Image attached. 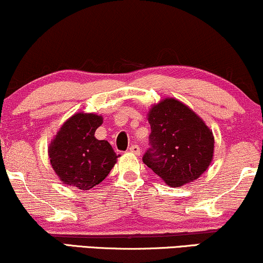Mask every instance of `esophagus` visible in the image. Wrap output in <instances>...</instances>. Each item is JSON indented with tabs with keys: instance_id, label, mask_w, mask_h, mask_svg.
I'll return each mask as SVG.
<instances>
[{
	"instance_id": "obj_1",
	"label": "esophagus",
	"mask_w": 263,
	"mask_h": 263,
	"mask_svg": "<svg viewBox=\"0 0 263 263\" xmlns=\"http://www.w3.org/2000/svg\"><path fill=\"white\" fill-rule=\"evenodd\" d=\"M128 151L131 152V153H134V154H136V155L141 154V148H139L137 144H132L131 147L128 148Z\"/></svg>"
}]
</instances>
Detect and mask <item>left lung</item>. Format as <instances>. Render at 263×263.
Segmentation results:
<instances>
[{
  "instance_id": "1",
  "label": "left lung",
  "mask_w": 263,
  "mask_h": 263,
  "mask_svg": "<svg viewBox=\"0 0 263 263\" xmlns=\"http://www.w3.org/2000/svg\"><path fill=\"white\" fill-rule=\"evenodd\" d=\"M151 148L143 162L171 187L201 176L214 158V135L199 116L175 98L153 105L148 112Z\"/></svg>"
}]
</instances>
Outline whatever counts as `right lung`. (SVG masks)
Masks as SVG:
<instances>
[{
  "label": "right lung",
  "instance_id": "right-lung-1",
  "mask_svg": "<svg viewBox=\"0 0 263 263\" xmlns=\"http://www.w3.org/2000/svg\"><path fill=\"white\" fill-rule=\"evenodd\" d=\"M102 122L103 118L97 114L76 112L59 128L49 144L48 155L62 183L89 191L114 167L120 155L107 141L95 137Z\"/></svg>",
  "mask_w": 263,
  "mask_h": 263
}]
</instances>
